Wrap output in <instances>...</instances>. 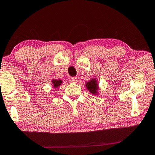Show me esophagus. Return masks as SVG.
I'll use <instances>...</instances> for the list:
<instances>
[{
  "label": "esophagus",
  "instance_id": "34e87169",
  "mask_svg": "<svg viewBox=\"0 0 155 155\" xmlns=\"http://www.w3.org/2000/svg\"><path fill=\"white\" fill-rule=\"evenodd\" d=\"M71 82L72 83H77L78 81V78L77 77H72L71 78Z\"/></svg>",
  "mask_w": 155,
  "mask_h": 155
}]
</instances>
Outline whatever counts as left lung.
<instances>
[{"label": "left lung", "instance_id": "obj_1", "mask_svg": "<svg viewBox=\"0 0 155 155\" xmlns=\"http://www.w3.org/2000/svg\"><path fill=\"white\" fill-rule=\"evenodd\" d=\"M86 87L88 91L93 95H99V84L96 78H92L86 83Z\"/></svg>", "mask_w": 155, "mask_h": 155}]
</instances>
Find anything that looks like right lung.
<instances>
[{"mask_svg": "<svg viewBox=\"0 0 155 155\" xmlns=\"http://www.w3.org/2000/svg\"><path fill=\"white\" fill-rule=\"evenodd\" d=\"M62 83H63L62 80H61V79L57 80V79H53H53L51 80V84H53L54 89H56V88H59V87H60L61 85L62 84Z\"/></svg>", "mask_w": 155, "mask_h": 155, "instance_id": "add662e5", "label": "right lung"}]
</instances>
